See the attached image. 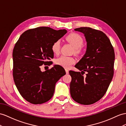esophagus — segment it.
Instances as JSON below:
<instances>
[{"label": "esophagus", "mask_w": 126, "mask_h": 126, "mask_svg": "<svg viewBox=\"0 0 126 126\" xmlns=\"http://www.w3.org/2000/svg\"><path fill=\"white\" fill-rule=\"evenodd\" d=\"M65 72H66V74H68V73H69V70H67V69H65Z\"/></svg>", "instance_id": "34e87169"}]
</instances>
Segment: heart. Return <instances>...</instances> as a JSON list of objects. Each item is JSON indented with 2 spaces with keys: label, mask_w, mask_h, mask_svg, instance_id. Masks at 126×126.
Returning a JSON list of instances; mask_svg holds the SVG:
<instances>
[{
  "label": "heart",
  "mask_w": 126,
  "mask_h": 126,
  "mask_svg": "<svg viewBox=\"0 0 126 126\" xmlns=\"http://www.w3.org/2000/svg\"><path fill=\"white\" fill-rule=\"evenodd\" d=\"M66 40L76 48V53L80 51V47L83 44V39L80 35L76 33H72L69 34L66 38ZM61 48V41L57 40L55 41L51 46V50L55 54H59ZM75 60L72 57L62 55L56 60V63L58 65L64 67H69L75 63Z\"/></svg>",
  "instance_id": "1"
}]
</instances>
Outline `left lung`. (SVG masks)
Returning <instances> with one entry per match:
<instances>
[{"mask_svg": "<svg viewBox=\"0 0 126 126\" xmlns=\"http://www.w3.org/2000/svg\"><path fill=\"white\" fill-rule=\"evenodd\" d=\"M86 39V53L75 67L81 72L70 70V94L74 101L92 104L102 98L113 76L115 55L110 40L103 32L89 27L76 28ZM86 73V76L83 75Z\"/></svg>", "mask_w": 126, "mask_h": 126, "instance_id": "1", "label": "left lung"}]
</instances>
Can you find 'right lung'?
<instances>
[{
    "instance_id": "right-lung-1",
    "label": "right lung",
    "mask_w": 126,
    "mask_h": 126,
    "mask_svg": "<svg viewBox=\"0 0 126 126\" xmlns=\"http://www.w3.org/2000/svg\"><path fill=\"white\" fill-rule=\"evenodd\" d=\"M66 33L65 29L38 27L23 32L16 43L13 51L14 82L21 96L30 103L40 104L49 101L56 83L65 75L59 65L44 72L40 66L52 64L49 61L54 57L51 46Z\"/></svg>"
}]
</instances>
